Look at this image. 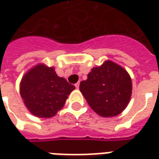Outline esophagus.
Returning a JSON list of instances; mask_svg holds the SVG:
<instances>
[{
  "label": "esophagus",
  "instance_id": "34e87169",
  "mask_svg": "<svg viewBox=\"0 0 159 159\" xmlns=\"http://www.w3.org/2000/svg\"><path fill=\"white\" fill-rule=\"evenodd\" d=\"M79 85H80V83H76V84H75V87H76V89H78V88H79Z\"/></svg>",
  "mask_w": 159,
  "mask_h": 159
}]
</instances>
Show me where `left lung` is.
<instances>
[{"instance_id": "1", "label": "left lung", "mask_w": 159, "mask_h": 159, "mask_svg": "<svg viewBox=\"0 0 159 159\" xmlns=\"http://www.w3.org/2000/svg\"><path fill=\"white\" fill-rule=\"evenodd\" d=\"M79 89L89 107L103 117L119 115L129 103L132 81L125 69L111 60L93 67Z\"/></svg>"}]
</instances>
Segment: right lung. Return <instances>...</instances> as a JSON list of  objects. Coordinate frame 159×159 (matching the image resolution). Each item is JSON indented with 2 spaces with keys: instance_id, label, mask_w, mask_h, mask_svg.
I'll return each mask as SVG.
<instances>
[{
  "instance_id": "1",
  "label": "right lung",
  "mask_w": 159,
  "mask_h": 159,
  "mask_svg": "<svg viewBox=\"0 0 159 159\" xmlns=\"http://www.w3.org/2000/svg\"><path fill=\"white\" fill-rule=\"evenodd\" d=\"M53 67L38 64L22 77L20 95L26 108L35 117L49 118L62 109L76 88L56 74Z\"/></svg>"
}]
</instances>
